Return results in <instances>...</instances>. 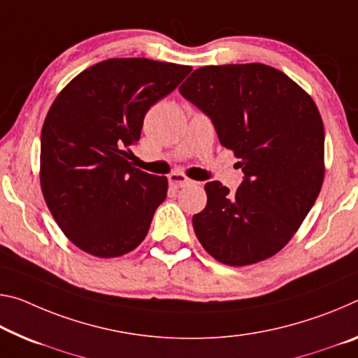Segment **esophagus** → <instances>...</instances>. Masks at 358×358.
<instances>
[{
	"label": "esophagus",
	"instance_id": "esophagus-1",
	"mask_svg": "<svg viewBox=\"0 0 358 358\" xmlns=\"http://www.w3.org/2000/svg\"><path fill=\"white\" fill-rule=\"evenodd\" d=\"M169 183H170V186H172V188L178 189V188H185V186L191 185L192 181L189 178H186L185 175H181V173H172L169 177Z\"/></svg>",
	"mask_w": 358,
	"mask_h": 358
}]
</instances>
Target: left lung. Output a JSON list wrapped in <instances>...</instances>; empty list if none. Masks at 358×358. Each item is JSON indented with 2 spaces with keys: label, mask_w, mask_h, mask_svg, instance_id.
Here are the masks:
<instances>
[{
  "label": "left lung",
  "mask_w": 358,
  "mask_h": 358,
  "mask_svg": "<svg viewBox=\"0 0 358 358\" xmlns=\"http://www.w3.org/2000/svg\"><path fill=\"white\" fill-rule=\"evenodd\" d=\"M178 90L210 117L243 172L236 192L220 181L206 185L207 206L192 217L197 239L223 264L271 258L322 189L325 132L314 100L263 64L202 66Z\"/></svg>",
  "instance_id": "8db88e82"
}]
</instances>
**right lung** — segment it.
Wrapping results in <instances>:
<instances>
[{"label": "right lung", "mask_w": 358, "mask_h": 358, "mask_svg": "<svg viewBox=\"0 0 358 358\" xmlns=\"http://www.w3.org/2000/svg\"><path fill=\"white\" fill-rule=\"evenodd\" d=\"M191 66L110 59L57 95L41 132V189L57 224L99 258L137 248L167 196V178L132 167L146 111L177 89Z\"/></svg>", "instance_id": "right-lung-1"}]
</instances>
